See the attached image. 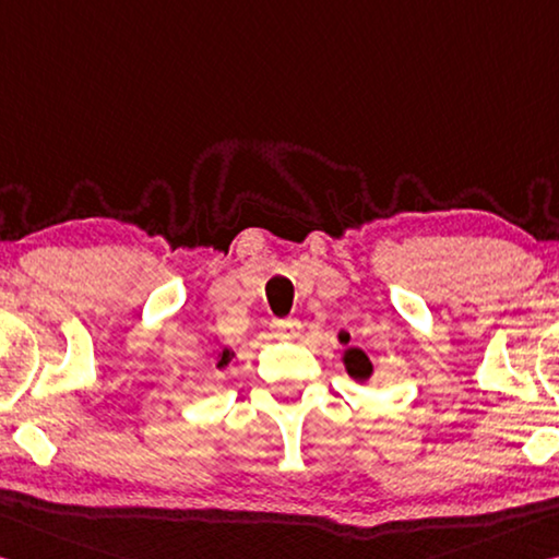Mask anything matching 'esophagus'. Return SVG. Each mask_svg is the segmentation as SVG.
<instances>
[{
    "instance_id": "34e87169",
    "label": "esophagus",
    "mask_w": 559,
    "mask_h": 559,
    "mask_svg": "<svg viewBox=\"0 0 559 559\" xmlns=\"http://www.w3.org/2000/svg\"><path fill=\"white\" fill-rule=\"evenodd\" d=\"M271 333L276 335V338L294 341L300 335V323L296 318H276V321H271Z\"/></svg>"
}]
</instances>
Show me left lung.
Here are the masks:
<instances>
[{
	"instance_id": "8db88e82",
	"label": "left lung",
	"mask_w": 559,
	"mask_h": 559,
	"mask_svg": "<svg viewBox=\"0 0 559 559\" xmlns=\"http://www.w3.org/2000/svg\"><path fill=\"white\" fill-rule=\"evenodd\" d=\"M345 366H348V373L358 380H366L370 373H373V366H370L368 356L358 348H350L345 353Z\"/></svg>"
}]
</instances>
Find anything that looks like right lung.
<instances>
[{
    "mask_svg": "<svg viewBox=\"0 0 559 559\" xmlns=\"http://www.w3.org/2000/svg\"><path fill=\"white\" fill-rule=\"evenodd\" d=\"M231 356H234V353H231V350H224V353H221V358H218V368H224V366H228V360H231Z\"/></svg>",
    "mask_w": 559,
    "mask_h": 559,
    "instance_id": "obj_1",
    "label": "right lung"
}]
</instances>
